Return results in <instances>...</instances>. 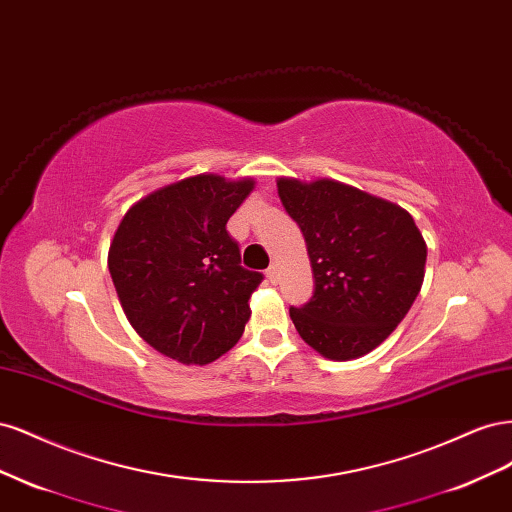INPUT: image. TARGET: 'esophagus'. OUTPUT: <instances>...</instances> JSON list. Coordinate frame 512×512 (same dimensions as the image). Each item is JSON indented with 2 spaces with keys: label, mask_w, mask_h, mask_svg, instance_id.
<instances>
[{
  "label": "esophagus",
  "mask_w": 512,
  "mask_h": 512,
  "mask_svg": "<svg viewBox=\"0 0 512 512\" xmlns=\"http://www.w3.org/2000/svg\"><path fill=\"white\" fill-rule=\"evenodd\" d=\"M267 277H269L271 284H275L277 280H280V269H277V265H271V267L267 269Z\"/></svg>",
  "instance_id": "34e87169"
}]
</instances>
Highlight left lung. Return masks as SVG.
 <instances>
[{
    "label": "left lung",
    "mask_w": 512,
    "mask_h": 512,
    "mask_svg": "<svg viewBox=\"0 0 512 512\" xmlns=\"http://www.w3.org/2000/svg\"><path fill=\"white\" fill-rule=\"evenodd\" d=\"M277 192L303 232L314 271L312 299L290 307L294 327L333 361L371 352L423 286L427 245L412 215L329 179H280Z\"/></svg>",
    "instance_id": "8db88e82"
}]
</instances>
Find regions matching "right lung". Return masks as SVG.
Wrapping results in <instances>:
<instances>
[{
  "instance_id": "right-lung-1",
  "label": "right lung",
  "mask_w": 512,
  "mask_h": 512,
  "mask_svg": "<svg viewBox=\"0 0 512 512\" xmlns=\"http://www.w3.org/2000/svg\"><path fill=\"white\" fill-rule=\"evenodd\" d=\"M252 188L250 179L198 175L123 215L108 271L136 333L170 359L207 365L243 335L262 273L241 267L226 222Z\"/></svg>"
}]
</instances>
